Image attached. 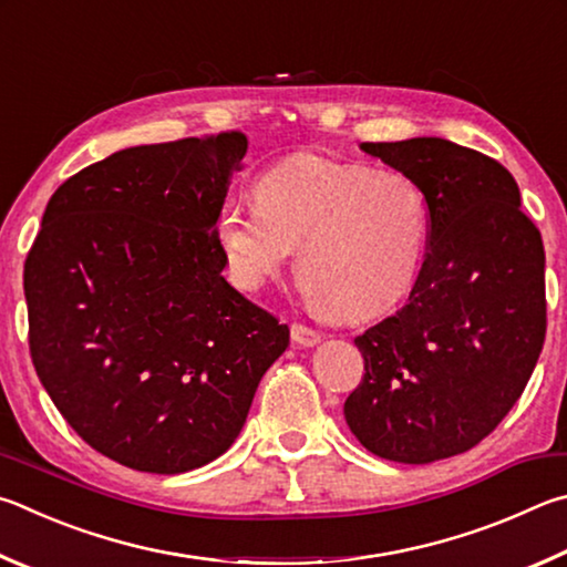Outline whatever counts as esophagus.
Returning a JSON list of instances; mask_svg holds the SVG:
<instances>
[{"label": "esophagus", "mask_w": 567, "mask_h": 567, "mask_svg": "<svg viewBox=\"0 0 567 567\" xmlns=\"http://www.w3.org/2000/svg\"><path fill=\"white\" fill-rule=\"evenodd\" d=\"M291 339L296 346H303V349H311V346H316L321 341V333L309 329V326L303 323H293L291 326Z\"/></svg>", "instance_id": "34e87169"}]
</instances>
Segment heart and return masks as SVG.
<instances>
[{"label":"heart","instance_id":"obj_1","mask_svg":"<svg viewBox=\"0 0 567 567\" xmlns=\"http://www.w3.org/2000/svg\"><path fill=\"white\" fill-rule=\"evenodd\" d=\"M429 228V202L411 176L316 154L268 168L256 202L231 198L216 216L238 289H258L299 246L306 289L349 321L373 319L413 289Z\"/></svg>","mask_w":567,"mask_h":567}]
</instances>
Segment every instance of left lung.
Returning a JSON list of instances; mask_svg holds the SVG:
<instances>
[{
  "label": "left lung",
  "mask_w": 567,
  "mask_h": 567,
  "mask_svg": "<svg viewBox=\"0 0 567 567\" xmlns=\"http://www.w3.org/2000/svg\"><path fill=\"white\" fill-rule=\"evenodd\" d=\"M361 148L421 186L431 228L409 301L355 339L365 373L346 423L379 458H451L493 433L538 363L543 238L491 156L439 136Z\"/></svg>",
  "instance_id": "8db88e82"
}]
</instances>
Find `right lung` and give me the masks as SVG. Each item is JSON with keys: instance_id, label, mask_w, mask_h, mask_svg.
Segmentation results:
<instances>
[{"instance_id": "obj_1", "label": "right lung", "mask_w": 567, "mask_h": 567, "mask_svg": "<svg viewBox=\"0 0 567 567\" xmlns=\"http://www.w3.org/2000/svg\"><path fill=\"white\" fill-rule=\"evenodd\" d=\"M246 148L224 132L106 156L56 188L27 256L39 381L126 468L174 475L226 453L289 346L221 274L216 216Z\"/></svg>"}]
</instances>
